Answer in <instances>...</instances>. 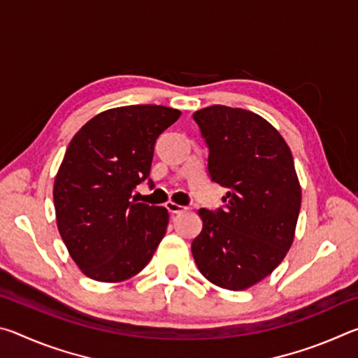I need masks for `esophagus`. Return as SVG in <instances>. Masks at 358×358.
Instances as JSON below:
<instances>
[{"instance_id":"esophagus-1","label":"esophagus","mask_w":358,"mask_h":358,"mask_svg":"<svg viewBox=\"0 0 358 358\" xmlns=\"http://www.w3.org/2000/svg\"><path fill=\"white\" fill-rule=\"evenodd\" d=\"M166 208L169 210V213H172V215L181 213V211L186 210V207H183V205H178V203H175V202H172V201H169V202L166 203Z\"/></svg>"}]
</instances>
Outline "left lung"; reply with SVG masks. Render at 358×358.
<instances>
[{"mask_svg":"<svg viewBox=\"0 0 358 358\" xmlns=\"http://www.w3.org/2000/svg\"><path fill=\"white\" fill-rule=\"evenodd\" d=\"M192 118L208 147V173L227 187L224 207L199 210L197 268L222 289L243 290L282 262L299 220L301 189L290 148L268 121L245 108L211 106Z\"/></svg>","mask_w":358,"mask_h":358,"instance_id":"1","label":"left lung"}]
</instances>
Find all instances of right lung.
<instances>
[{
	"instance_id": "obj_1",
	"label": "right lung",
	"mask_w": 358,
	"mask_h": 358,
	"mask_svg": "<svg viewBox=\"0 0 358 358\" xmlns=\"http://www.w3.org/2000/svg\"><path fill=\"white\" fill-rule=\"evenodd\" d=\"M180 115L151 104L110 108L82 126L66 150L53 185L57 224L71 257L92 280H129L166 235L167 210L131 197L150 177L157 137Z\"/></svg>"
}]
</instances>
